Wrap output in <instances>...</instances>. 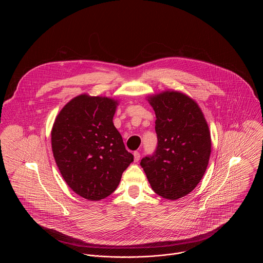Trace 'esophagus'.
Here are the masks:
<instances>
[{
	"instance_id": "34e87169",
	"label": "esophagus",
	"mask_w": 263,
	"mask_h": 263,
	"mask_svg": "<svg viewBox=\"0 0 263 263\" xmlns=\"http://www.w3.org/2000/svg\"><path fill=\"white\" fill-rule=\"evenodd\" d=\"M134 157H135V162H138L139 160H140V153L138 152V151H136V152H134Z\"/></svg>"
}]
</instances>
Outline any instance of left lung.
<instances>
[{
    "mask_svg": "<svg viewBox=\"0 0 263 263\" xmlns=\"http://www.w3.org/2000/svg\"><path fill=\"white\" fill-rule=\"evenodd\" d=\"M158 146L142 159L152 189L175 200L187 195L201 180L210 160L211 133L197 103L178 91L152 95Z\"/></svg>",
    "mask_w": 263,
    "mask_h": 263,
    "instance_id": "8db88e82",
    "label": "left lung"
}]
</instances>
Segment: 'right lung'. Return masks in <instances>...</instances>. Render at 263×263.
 I'll return each mask as SVG.
<instances>
[{"instance_id": "add662e5", "label": "right lung", "mask_w": 263, "mask_h": 263, "mask_svg": "<svg viewBox=\"0 0 263 263\" xmlns=\"http://www.w3.org/2000/svg\"><path fill=\"white\" fill-rule=\"evenodd\" d=\"M117 100L79 95L58 114L51 148L59 170L76 193L100 200L116 189L134 161L113 124Z\"/></svg>"}]
</instances>
